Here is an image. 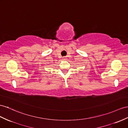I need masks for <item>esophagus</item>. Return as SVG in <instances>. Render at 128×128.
Returning <instances> with one entry per match:
<instances>
[{
	"label": "esophagus",
	"mask_w": 128,
	"mask_h": 128,
	"mask_svg": "<svg viewBox=\"0 0 128 128\" xmlns=\"http://www.w3.org/2000/svg\"><path fill=\"white\" fill-rule=\"evenodd\" d=\"M62 60H67V58H66V57H63V59H62Z\"/></svg>",
	"instance_id": "esophagus-1"
}]
</instances>
